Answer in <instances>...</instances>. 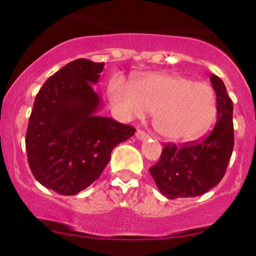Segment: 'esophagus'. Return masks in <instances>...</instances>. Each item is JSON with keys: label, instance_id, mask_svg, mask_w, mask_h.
Wrapping results in <instances>:
<instances>
[{"label": "esophagus", "instance_id": "esophagus-1", "mask_svg": "<svg viewBox=\"0 0 256 256\" xmlns=\"http://www.w3.org/2000/svg\"><path fill=\"white\" fill-rule=\"evenodd\" d=\"M136 137H137V140H140V141H146V140L148 138V134L146 132H144V130H138L136 132Z\"/></svg>", "mask_w": 256, "mask_h": 256}]
</instances>
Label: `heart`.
Returning <instances> with one entry per match:
<instances>
[{
	"instance_id": "b5f03b06",
	"label": "heart",
	"mask_w": 256,
	"mask_h": 256,
	"mask_svg": "<svg viewBox=\"0 0 256 256\" xmlns=\"http://www.w3.org/2000/svg\"><path fill=\"white\" fill-rule=\"evenodd\" d=\"M108 97L120 116L154 112V124L165 138L186 141L200 136L216 112L212 88L178 74H150L130 86L122 76L108 84Z\"/></svg>"
}]
</instances>
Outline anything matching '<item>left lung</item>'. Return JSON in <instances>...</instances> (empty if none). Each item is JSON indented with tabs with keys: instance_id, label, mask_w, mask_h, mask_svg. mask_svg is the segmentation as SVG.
Masks as SVG:
<instances>
[{
	"instance_id": "8db88e82",
	"label": "left lung",
	"mask_w": 256,
	"mask_h": 256,
	"mask_svg": "<svg viewBox=\"0 0 256 256\" xmlns=\"http://www.w3.org/2000/svg\"><path fill=\"white\" fill-rule=\"evenodd\" d=\"M216 94L218 119L212 132L198 141L165 144L159 162L150 173L162 195L168 198H196L222 180L232 155L234 104L220 78L210 76Z\"/></svg>"
}]
</instances>
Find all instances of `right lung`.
<instances>
[{
    "mask_svg": "<svg viewBox=\"0 0 256 256\" xmlns=\"http://www.w3.org/2000/svg\"><path fill=\"white\" fill-rule=\"evenodd\" d=\"M104 62L78 58L47 79L36 96L26 134L36 180L60 195H76L100 177L112 148L133 126L100 116L94 92Z\"/></svg>",
    "mask_w": 256,
    "mask_h": 256,
    "instance_id": "1",
    "label": "right lung"
}]
</instances>
